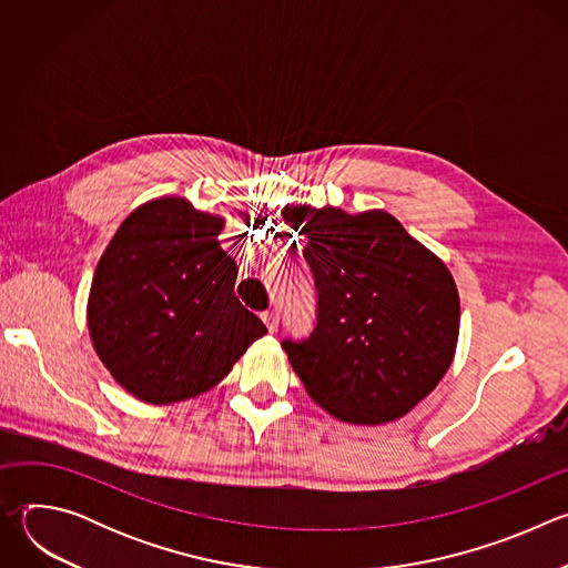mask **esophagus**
Masks as SVG:
<instances>
[{
  "label": "esophagus",
  "instance_id": "1",
  "mask_svg": "<svg viewBox=\"0 0 568 568\" xmlns=\"http://www.w3.org/2000/svg\"><path fill=\"white\" fill-rule=\"evenodd\" d=\"M263 321H265V326H267L270 333H276V328H278V310L263 312Z\"/></svg>",
  "mask_w": 568,
  "mask_h": 568
}]
</instances>
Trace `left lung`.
<instances>
[{
    "instance_id": "8db88e82",
    "label": "left lung",
    "mask_w": 568,
    "mask_h": 568,
    "mask_svg": "<svg viewBox=\"0 0 568 568\" xmlns=\"http://www.w3.org/2000/svg\"><path fill=\"white\" fill-rule=\"evenodd\" d=\"M305 237L316 287V326L283 339L310 397L351 425L409 414L447 373L458 342L460 301L445 263L390 213L348 215L285 206Z\"/></svg>"
}]
</instances>
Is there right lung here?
<instances>
[{"label": "right lung", "mask_w": 568, "mask_h": 568, "mask_svg": "<svg viewBox=\"0 0 568 568\" xmlns=\"http://www.w3.org/2000/svg\"><path fill=\"white\" fill-rule=\"evenodd\" d=\"M224 220L184 197L134 209L103 252L88 301L97 355L134 397L171 404L226 377L265 323L233 292Z\"/></svg>", "instance_id": "1"}]
</instances>
